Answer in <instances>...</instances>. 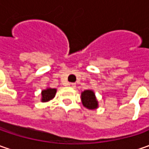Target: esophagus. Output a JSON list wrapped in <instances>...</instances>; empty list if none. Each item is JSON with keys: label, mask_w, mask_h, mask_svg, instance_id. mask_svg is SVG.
<instances>
[{"label": "esophagus", "mask_w": 149, "mask_h": 149, "mask_svg": "<svg viewBox=\"0 0 149 149\" xmlns=\"http://www.w3.org/2000/svg\"><path fill=\"white\" fill-rule=\"evenodd\" d=\"M68 85H69L70 87H71V88H75V86H76L75 83H69Z\"/></svg>", "instance_id": "34e87169"}]
</instances>
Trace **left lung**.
Here are the masks:
<instances>
[{"instance_id": "left-lung-1", "label": "left lung", "mask_w": 149, "mask_h": 149, "mask_svg": "<svg viewBox=\"0 0 149 149\" xmlns=\"http://www.w3.org/2000/svg\"><path fill=\"white\" fill-rule=\"evenodd\" d=\"M81 100L83 105L89 109H94L98 107V101L92 90H84L81 94Z\"/></svg>"}]
</instances>
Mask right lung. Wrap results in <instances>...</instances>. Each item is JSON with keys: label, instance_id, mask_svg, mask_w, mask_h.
<instances>
[{"label": "right lung", "instance_id": "right-lung-1", "mask_svg": "<svg viewBox=\"0 0 149 149\" xmlns=\"http://www.w3.org/2000/svg\"><path fill=\"white\" fill-rule=\"evenodd\" d=\"M56 89H47L42 91V102H47L49 100H52L55 95Z\"/></svg>", "mask_w": 149, "mask_h": 149}]
</instances>
